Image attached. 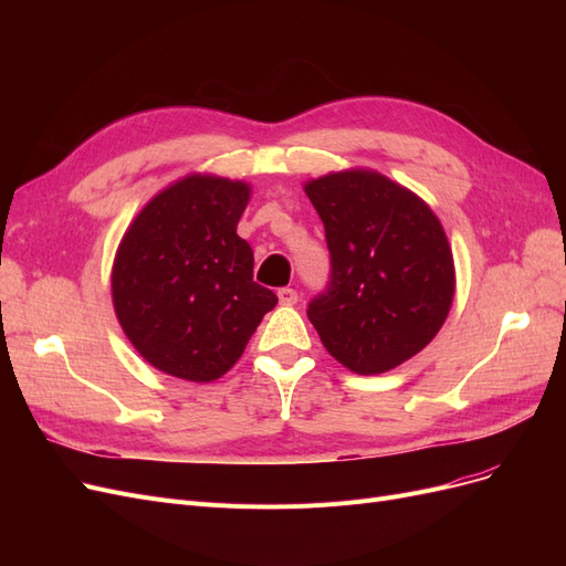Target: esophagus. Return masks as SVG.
Wrapping results in <instances>:
<instances>
[{
	"mask_svg": "<svg viewBox=\"0 0 566 566\" xmlns=\"http://www.w3.org/2000/svg\"><path fill=\"white\" fill-rule=\"evenodd\" d=\"M279 302H281L283 306L297 304V290H293V287H281V290H279Z\"/></svg>",
	"mask_w": 566,
	"mask_h": 566,
	"instance_id": "34e87169",
	"label": "esophagus"
}]
</instances>
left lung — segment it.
I'll return each mask as SVG.
<instances>
[{"instance_id":"obj_1","label":"left lung","mask_w":566,"mask_h":566,"mask_svg":"<svg viewBox=\"0 0 566 566\" xmlns=\"http://www.w3.org/2000/svg\"><path fill=\"white\" fill-rule=\"evenodd\" d=\"M331 250V285L306 316L328 354L358 375L401 366L447 321L455 266L439 217L375 169L304 184Z\"/></svg>"}]
</instances>
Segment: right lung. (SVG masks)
I'll list each match as a JSON object with an SVG mask.
<instances>
[{
  "mask_svg": "<svg viewBox=\"0 0 566 566\" xmlns=\"http://www.w3.org/2000/svg\"><path fill=\"white\" fill-rule=\"evenodd\" d=\"M250 193L248 181L186 175L144 205L117 245L115 316L134 349L172 378H221L279 302L252 281V248L235 233Z\"/></svg>",
  "mask_w": 566,
  "mask_h": 566,
  "instance_id": "1",
  "label": "right lung"
}]
</instances>
